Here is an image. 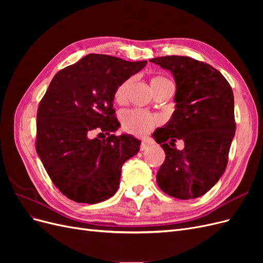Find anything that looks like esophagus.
Returning a JSON list of instances; mask_svg holds the SVG:
<instances>
[{
	"mask_svg": "<svg viewBox=\"0 0 263 263\" xmlns=\"http://www.w3.org/2000/svg\"><path fill=\"white\" fill-rule=\"evenodd\" d=\"M149 148V144L147 141H141V144H140V150L141 151H144V150H146V149H148Z\"/></svg>",
	"mask_w": 263,
	"mask_h": 263,
	"instance_id": "34e87169",
	"label": "esophagus"
}]
</instances>
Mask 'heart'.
<instances>
[{
	"mask_svg": "<svg viewBox=\"0 0 263 263\" xmlns=\"http://www.w3.org/2000/svg\"><path fill=\"white\" fill-rule=\"evenodd\" d=\"M164 82H170L168 79L163 77H155L151 79L150 85L151 87L161 84ZM130 80H126L119 84L114 93V99L118 103H123L126 99L127 90H128ZM123 127L126 132L135 135V136H145L154 129V127L158 123V118L147 112L140 109H130L126 110L122 115Z\"/></svg>",
	"mask_w": 263,
	"mask_h": 263,
	"instance_id": "heart-1",
	"label": "heart"
}]
</instances>
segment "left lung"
Returning a JSON list of instances; mask_svg holds the SVG:
<instances>
[{"instance_id": "8db88e82", "label": "left lung", "mask_w": 263, "mask_h": 263, "mask_svg": "<svg viewBox=\"0 0 263 263\" xmlns=\"http://www.w3.org/2000/svg\"><path fill=\"white\" fill-rule=\"evenodd\" d=\"M150 61L169 70L177 85L176 110L153 135L165 153L157 183L172 197H200L226 169L236 130L233 90L219 71L202 61L182 55ZM177 139L185 141L182 151L174 147Z\"/></svg>"}]
</instances>
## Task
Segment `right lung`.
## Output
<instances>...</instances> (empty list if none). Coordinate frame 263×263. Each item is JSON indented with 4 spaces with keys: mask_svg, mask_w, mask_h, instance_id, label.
I'll return each instance as SVG.
<instances>
[{
    "mask_svg": "<svg viewBox=\"0 0 263 263\" xmlns=\"http://www.w3.org/2000/svg\"><path fill=\"white\" fill-rule=\"evenodd\" d=\"M146 63L90 53L51 80L38 107L36 151L53 184L70 200L97 204L116 193L122 166L138 153L140 140L113 134L121 126L114 93ZM94 129L109 137L92 139Z\"/></svg>",
    "mask_w": 263,
    "mask_h": 263,
    "instance_id": "obj_1",
    "label": "right lung"
}]
</instances>
